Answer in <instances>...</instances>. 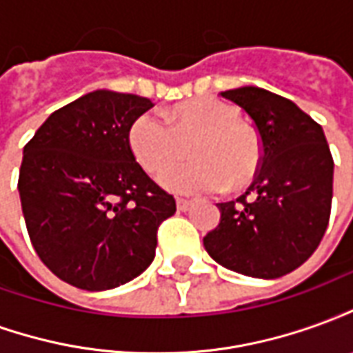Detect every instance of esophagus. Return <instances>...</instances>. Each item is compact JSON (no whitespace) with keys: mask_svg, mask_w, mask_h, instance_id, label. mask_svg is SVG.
Segmentation results:
<instances>
[{"mask_svg":"<svg viewBox=\"0 0 353 353\" xmlns=\"http://www.w3.org/2000/svg\"><path fill=\"white\" fill-rule=\"evenodd\" d=\"M176 206H177V210H179V212H187V210H191L192 200L176 199Z\"/></svg>","mask_w":353,"mask_h":353,"instance_id":"1","label":"esophagus"}]
</instances>
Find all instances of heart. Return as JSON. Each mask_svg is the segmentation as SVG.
<instances>
[{"label": "heart", "instance_id": "1", "mask_svg": "<svg viewBox=\"0 0 353 353\" xmlns=\"http://www.w3.org/2000/svg\"><path fill=\"white\" fill-rule=\"evenodd\" d=\"M192 139V163L169 167ZM128 145L134 159L149 174L162 170L159 183L176 194H206L227 185L244 187L261 166L257 134L240 123V111L217 98H196L177 105L168 119L145 111L132 123Z\"/></svg>", "mask_w": 353, "mask_h": 353}]
</instances>
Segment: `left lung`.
<instances>
[{"instance_id":"1","label":"left lung","mask_w":353,"mask_h":353,"mask_svg":"<svg viewBox=\"0 0 353 353\" xmlns=\"http://www.w3.org/2000/svg\"><path fill=\"white\" fill-rule=\"evenodd\" d=\"M252 117L261 166L240 199L221 202V221L204 236L210 257L253 278H280L303 265L325 234L333 157L323 128L291 100L259 87L221 92Z\"/></svg>"}]
</instances>
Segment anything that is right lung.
<instances>
[{"label":"right lung","instance_id":"right-lung-1","mask_svg":"<svg viewBox=\"0 0 353 353\" xmlns=\"http://www.w3.org/2000/svg\"><path fill=\"white\" fill-rule=\"evenodd\" d=\"M153 108L136 94L94 90L57 109L24 147L19 192L39 259L87 291L123 285L154 259L157 230L176 200L128 145L136 117Z\"/></svg>","mask_w":353,"mask_h":353}]
</instances>
